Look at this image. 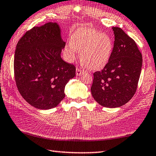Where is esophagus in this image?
<instances>
[{
	"label": "esophagus",
	"instance_id": "34e87169",
	"mask_svg": "<svg viewBox=\"0 0 156 156\" xmlns=\"http://www.w3.org/2000/svg\"><path fill=\"white\" fill-rule=\"evenodd\" d=\"M76 76H80V75L83 74V73H84V71H82V69L77 68V69H76Z\"/></svg>",
	"mask_w": 156,
	"mask_h": 156
}]
</instances>
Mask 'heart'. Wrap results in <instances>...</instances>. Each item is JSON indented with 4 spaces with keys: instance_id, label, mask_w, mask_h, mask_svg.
<instances>
[{
    "instance_id": "obj_1",
    "label": "heart",
    "mask_w": 156,
    "mask_h": 156,
    "mask_svg": "<svg viewBox=\"0 0 156 156\" xmlns=\"http://www.w3.org/2000/svg\"><path fill=\"white\" fill-rule=\"evenodd\" d=\"M113 41L105 33L90 29H79L71 37V42L64 48L66 60H76L78 51L80 52V61L84 67L90 70H98L105 67L111 56Z\"/></svg>"
}]
</instances>
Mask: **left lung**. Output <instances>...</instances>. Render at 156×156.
<instances>
[{
  "label": "left lung",
  "instance_id": "left-lung-1",
  "mask_svg": "<svg viewBox=\"0 0 156 156\" xmlns=\"http://www.w3.org/2000/svg\"><path fill=\"white\" fill-rule=\"evenodd\" d=\"M114 47L110 58L100 72L93 73L90 91L101 106H123L136 90L142 69V55L136 44L119 27H112Z\"/></svg>",
  "mask_w": 156,
  "mask_h": 156
}]
</instances>
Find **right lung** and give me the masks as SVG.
Instances as JSON below:
<instances>
[{"mask_svg": "<svg viewBox=\"0 0 156 156\" xmlns=\"http://www.w3.org/2000/svg\"><path fill=\"white\" fill-rule=\"evenodd\" d=\"M66 42L56 22L27 31L14 56V75L20 93L39 110L53 108L65 98V87L75 77L76 67L61 58Z\"/></svg>", "mask_w": 156, "mask_h": 156, "instance_id": "obj_1", "label": "right lung"}]
</instances>
